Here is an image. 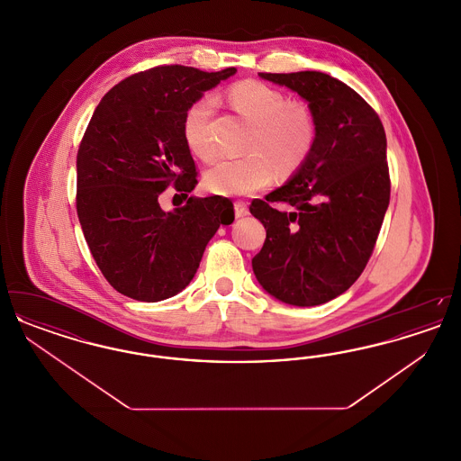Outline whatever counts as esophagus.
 <instances>
[{"label": "esophagus", "mask_w": 461, "mask_h": 461, "mask_svg": "<svg viewBox=\"0 0 461 461\" xmlns=\"http://www.w3.org/2000/svg\"><path fill=\"white\" fill-rule=\"evenodd\" d=\"M249 214V205L243 200H237L235 202V216L237 218H243Z\"/></svg>", "instance_id": "34e87169"}]
</instances>
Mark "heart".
<instances>
[{
    "label": "heart",
    "mask_w": 461,
    "mask_h": 461,
    "mask_svg": "<svg viewBox=\"0 0 461 461\" xmlns=\"http://www.w3.org/2000/svg\"><path fill=\"white\" fill-rule=\"evenodd\" d=\"M235 109L256 124L247 157L221 158L203 176V185L218 195H249L266 188L280 171H292L304 162L316 138V121L301 102H288L280 89L259 81H243L230 89ZM216 98L203 95L183 117V138L202 160L218 154L212 131Z\"/></svg>",
    "instance_id": "b5f03b06"
}]
</instances>
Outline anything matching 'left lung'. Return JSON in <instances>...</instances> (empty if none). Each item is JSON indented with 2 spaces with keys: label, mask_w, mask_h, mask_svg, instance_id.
I'll list each match as a JSON object with an SVG mask.
<instances>
[{
  "label": "left lung",
  "mask_w": 461,
  "mask_h": 461,
  "mask_svg": "<svg viewBox=\"0 0 461 461\" xmlns=\"http://www.w3.org/2000/svg\"><path fill=\"white\" fill-rule=\"evenodd\" d=\"M259 76L307 100L316 138L295 176L250 203L252 216L266 228L252 269L282 303L325 304L344 294L372 258L391 198L385 131L378 113L329 74Z\"/></svg>",
  "instance_id": "left-lung-1"
}]
</instances>
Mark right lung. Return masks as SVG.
Wrapping results in <instances>:
<instances>
[{"label":"right lung","instance_id":"right-lung-1","mask_svg":"<svg viewBox=\"0 0 461 461\" xmlns=\"http://www.w3.org/2000/svg\"><path fill=\"white\" fill-rule=\"evenodd\" d=\"M235 72L154 67L115 85L95 110L77 150L76 209L95 263L119 294L173 297L221 224L235 220L228 198L188 197L197 167L183 138L186 109ZM169 185L187 203L166 213L158 198Z\"/></svg>","mask_w":461,"mask_h":461}]
</instances>
